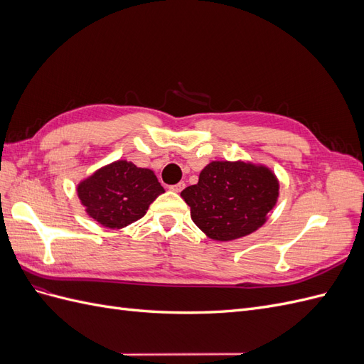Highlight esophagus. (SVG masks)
Masks as SVG:
<instances>
[{"label":"esophagus","mask_w":364,"mask_h":364,"mask_svg":"<svg viewBox=\"0 0 364 364\" xmlns=\"http://www.w3.org/2000/svg\"><path fill=\"white\" fill-rule=\"evenodd\" d=\"M183 188H185V183H183V182H179V183H176V185H171V186H170V190L174 191V193H181Z\"/></svg>","instance_id":"esophagus-1"}]
</instances>
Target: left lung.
Here are the masks:
<instances>
[{
	"mask_svg": "<svg viewBox=\"0 0 364 364\" xmlns=\"http://www.w3.org/2000/svg\"><path fill=\"white\" fill-rule=\"evenodd\" d=\"M191 218L215 241H232L258 230L279 199V181L267 165L250 161H213L199 182L181 193Z\"/></svg>",
	"mask_w": 364,
	"mask_h": 364,
	"instance_id": "obj_1",
	"label": "left lung"
}]
</instances>
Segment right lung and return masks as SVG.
<instances>
[{"instance_id": "obj_1", "label": "right lung", "mask_w": 364, "mask_h": 364, "mask_svg": "<svg viewBox=\"0 0 364 364\" xmlns=\"http://www.w3.org/2000/svg\"><path fill=\"white\" fill-rule=\"evenodd\" d=\"M164 191L150 168L126 159L103 165L77 185L86 214L109 229H123L144 217Z\"/></svg>"}]
</instances>
